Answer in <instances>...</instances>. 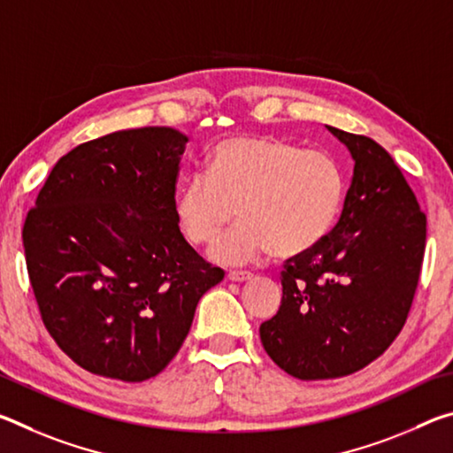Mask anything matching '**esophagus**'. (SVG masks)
Returning a JSON list of instances; mask_svg holds the SVG:
<instances>
[{"label":"esophagus","instance_id":"obj_1","mask_svg":"<svg viewBox=\"0 0 453 453\" xmlns=\"http://www.w3.org/2000/svg\"><path fill=\"white\" fill-rule=\"evenodd\" d=\"M227 280H232V281H248V280H251V272L234 270V272L227 273Z\"/></svg>","mask_w":453,"mask_h":453}]
</instances>
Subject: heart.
<instances>
[{
	"mask_svg": "<svg viewBox=\"0 0 453 453\" xmlns=\"http://www.w3.org/2000/svg\"><path fill=\"white\" fill-rule=\"evenodd\" d=\"M346 178L332 156L278 137H227L208 159V175L183 181L175 219L194 245L216 242L237 211L242 221L211 256L243 262L270 250L275 257L308 254L340 216Z\"/></svg>",
	"mask_w": 453,
	"mask_h": 453,
	"instance_id": "b5f03b06",
	"label": "heart"
}]
</instances>
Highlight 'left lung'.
<instances>
[{
	"instance_id": "8db88e82",
	"label": "left lung",
	"mask_w": 453,
	"mask_h": 453,
	"mask_svg": "<svg viewBox=\"0 0 453 453\" xmlns=\"http://www.w3.org/2000/svg\"><path fill=\"white\" fill-rule=\"evenodd\" d=\"M354 157L342 218L281 272V305L259 326L275 364L297 380H332L378 359L402 332L426 251V213L380 143L327 126Z\"/></svg>"
}]
</instances>
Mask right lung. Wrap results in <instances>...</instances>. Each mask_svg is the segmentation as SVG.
Masks as SVG:
<instances>
[{"label":"right lung","mask_w":453,"mask_h":453,"mask_svg":"<svg viewBox=\"0 0 453 453\" xmlns=\"http://www.w3.org/2000/svg\"><path fill=\"white\" fill-rule=\"evenodd\" d=\"M186 143L172 127L81 143L53 165L27 211L21 235L42 321L91 373L143 381L165 370L197 302L224 280L175 219Z\"/></svg>","instance_id":"add662e5"}]
</instances>
